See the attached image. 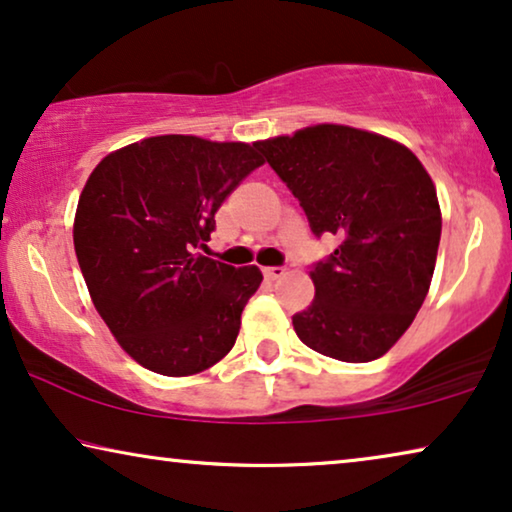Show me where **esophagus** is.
Listing matches in <instances>:
<instances>
[{
    "label": "esophagus",
    "mask_w": 512,
    "mask_h": 512,
    "mask_svg": "<svg viewBox=\"0 0 512 512\" xmlns=\"http://www.w3.org/2000/svg\"><path fill=\"white\" fill-rule=\"evenodd\" d=\"M284 272H286V268H282V265H272V268H263V275L268 277V279L284 277Z\"/></svg>",
    "instance_id": "1"
}]
</instances>
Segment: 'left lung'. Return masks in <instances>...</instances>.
I'll return each instance as SVG.
<instances>
[{"label":"left lung","mask_w":512,"mask_h":512,"mask_svg":"<svg viewBox=\"0 0 512 512\" xmlns=\"http://www.w3.org/2000/svg\"><path fill=\"white\" fill-rule=\"evenodd\" d=\"M300 200L312 233L338 249L310 272L314 300L293 314L298 338L347 363L380 359L429 293L443 216L436 186L408 146L319 123L256 142Z\"/></svg>","instance_id":"1"}]
</instances>
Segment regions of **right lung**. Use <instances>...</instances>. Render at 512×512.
I'll return each mask as SVG.
<instances>
[{
  "mask_svg": "<svg viewBox=\"0 0 512 512\" xmlns=\"http://www.w3.org/2000/svg\"><path fill=\"white\" fill-rule=\"evenodd\" d=\"M263 163L256 144L160 135L111 151L90 172L74 251L95 310L139 366L188 377L233 349L263 275L195 249L223 200Z\"/></svg>",
  "mask_w": 512,
  "mask_h": 512,
  "instance_id": "right-lung-1",
  "label": "right lung"
}]
</instances>
